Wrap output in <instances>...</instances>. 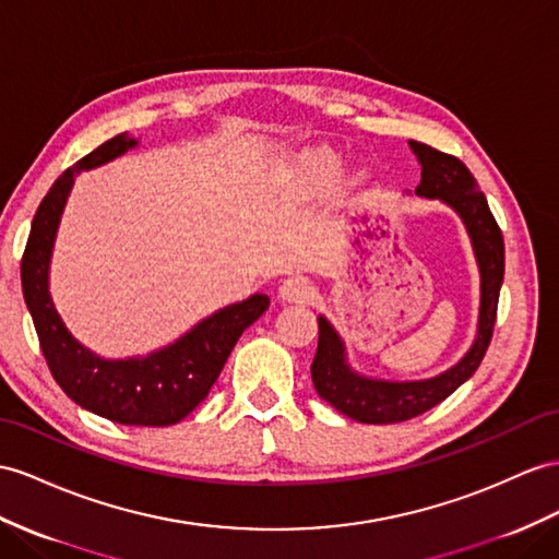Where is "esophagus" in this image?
Instances as JSON below:
<instances>
[{
	"label": "esophagus",
	"mask_w": 559,
	"mask_h": 559,
	"mask_svg": "<svg viewBox=\"0 0 559 559\" xmlns=\"http://www.w3.org/2000/svg\"><path fill=\"white\" fill-rule=\"evenodd\" d=\"M278 297L283 302H307L311 297V283L305 276H288L278 285Z\"/></svg>",
	"instance_id": "esophagus-1"
}]
</instances>
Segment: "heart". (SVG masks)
<instances>
[{"instance_id": "obj_1", "label": "heart", "mask_w": 559, "mask_h": 559, "mask_svg": "<svg viewBox=\"0 0 559 559\" xmlns=\"http://www.w3.org/2000/svg\"><path fill=\"white\" fill-rule=\"evenodd\" d=\"M309 167L321 179H335L340 175V160L331 153H319L309 160Z\"/></svg>"}]
</instances>
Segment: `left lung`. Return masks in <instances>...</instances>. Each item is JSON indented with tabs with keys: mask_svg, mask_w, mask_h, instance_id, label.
<instances>
[{
	"mask_svg": "<svg viewBox=\"0 0 559 559\" xmlns=\"http://www.w3.org/2000/svg\"><path fill=\"white\" fill-rule=\"evenodd\" d=\"M411 148L423 163V179L416 189L418 195L441 198L461 214L481 271V311L479 335L475 345L439 378L423 382H380L354 376L345 364V352L333 325L319 319V349L311 364V380L319 396L335 406L347 418L368 425H394L423 416L443 399L451 396L479 368L486 349L491 345L500 283L506 274V246L500 226L479 191L477 179L455 155L437 151L427 143L411 141Z\"/></svg>",
	"mask_w": 559,
	"mask_h": 559,
	"instance_id": "obj_1",
	"label": "left lung"
}]
</instances>
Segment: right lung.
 <instances>
[{"label": "right lung", "instance_id": "obj_1", "mask_svg": "<svg viewBox=\"0 0 559 559\" xmlns=\"http://www.w3.org/2000/svg\"><path fill=\"white\" fill-rule=\"evenodd\" d=\"M134 143L122 134L110 139L53 181L49 193L41 198L25 242L21 285L51 376L75 404L120 425L167 427L189 416L210 394L242 331L269 309V297L252 295L246 302L217 311L175 345L146 359L104 361L66 331L51 305L47 274L56 226L73 175L112 160Z\"/></svg>", "mask_w": 559, "mask_h": 559}]
</instances>
